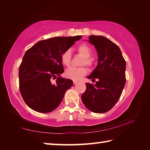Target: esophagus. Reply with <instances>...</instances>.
Returning a JSON list of instances; mask_svg holds the SVG:
<instances>
[{"mask_svg":"<svg viewBox=\"0 0 150 150\" xmlns=\"http://www.w3.org/2000/svg\"><path fill=\"white\" fill-rule=\"evenodd\" d=\"M77 83H78V81H73V84L75 85V84H77Z\"/></svg>","mask_w":150,"mask_h":150,"instance_id":"esophagus-1","label":"esophagus"}]
</instances>
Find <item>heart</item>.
<instances>
[{
	"instance_id": "heart-1",
	"label": "heart",
	"mask_w": 150,
	"mask_h": 150,
	"mask_svg": "<svg viewBox=\"0 0 150 150\" xmlns=\"http://www.w3.org/2000/svg\"><path fill=\"white\" fill-rule=\"evenodd\" d=\"M77 51L81 55L84 57L81 65H87L88 67H91L93 65V60L91 59L92 55V50L86 44H81L78 45ZM71 59V53L70 50H66L62 54L61 56V60L62 63L65 66L69 65ZM87 70L85 67H71L66 69L65 71V76L68 79L72 80H79L81 78L87 74Z\"/></svg>"
}]
</instances>
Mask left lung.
<instances>
[{
	"label": "left lung",
	"instance_id": "obj_1",
	"mask_svg": "<svg viewBox=\"0 0 150 150\" xmlns=\"http://www.w3.org/2000/svg\"><path fill=\"white\" fill-rule=\"evenodd\" d=\"M87 41L95 46L98 54V64L87 78L97 81L95 85L86 84L81 99L91 112L105 113L120 97L126 83V62L118 45L106 38L91 35Z\"/></svg>",
	"mask_w": 150,
	"mask_h": 150
}]
</instances>
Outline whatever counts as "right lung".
<instances>
[{"label": "right lung", "mask_w": 150, "mask_h": 150, "mask_svg": "<svg viewBox=\"0 0 150 150\" xmlns=\"http://www.w3.org/2000/svg\"><path fill=\"white\" fill-rule=\"evenodd\" d=\"M81 37L41 40L25 53L19 68V87L24 102L32 110L50 112L62 103L73 83L61 76L64 72L61 56ZM52 78L57 79L55 84L51 83Z\"/></svg>", "instance_id": "right-lung-1"}]
</instances>
